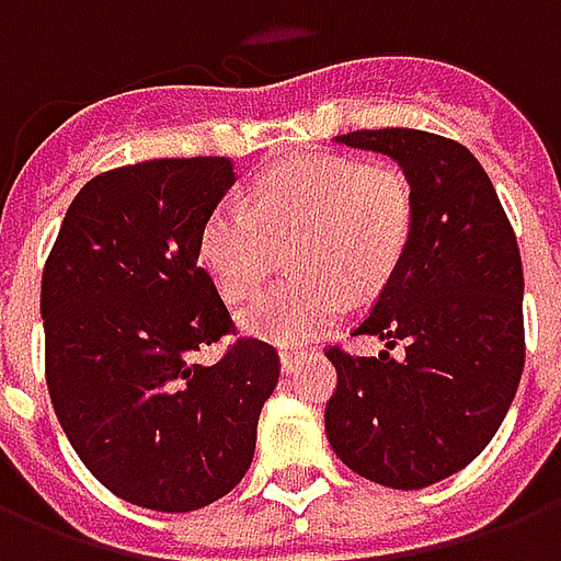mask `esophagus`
Wrapping results in <instances>:
<instances>
[{
  "instance_id": "obj_1",
  "label": "esophagus",
  "mask_w": 561,
  "mask_h": 561,
  "mask_svg": "<svg viewBox=\"0 0 561 561\" xmlns=\"http://www.w3.org/2000/svg\"><path fill=\"white\" fill-rule=\"evenodd\" d=\"M306 352H297V348H282L279 360H282V373H297L300 366L306 364Z\"/></svg>"
}]
</instances>
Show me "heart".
<instances>
[{
	"label": "heart",
	"instance_id": "1",
	"mask_svg": "<svg viewBox=\"0 0 561 561\" xmlns=\"http://www.w3.org/2000/svg\"><path fill=\"white\" fill-rule=\"evenodd\" d=\"M414 228L409 173L388 161L300 156L261 171L249 213L209 209L197 233L201 264L225 300L255 297L279 249L297 282L264 294L243 312V330L279 345L324 336L345 312V291L373 294L400 267Z\"/></svg>",
	"mask_w": 561,
	"mask_h": 561
}]
</instances>
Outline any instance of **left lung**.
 Returning a JSON list of instances; mask_svg holds the SVG:
<instances>
[{
    "label": "left lung",
    "instance_id": "left-lung-1",
    "mask_svg": "<svg viewBox=\"0 0 561 561\" xmlns=\"http://www.w3.org/2000/svg\"><path fill=\"white\" fill-rule=\"evenodd\" d=\"M409 173L414 228L400 267L354 336L378 357L330 345L336 390L324 430L336 457L369 481L421 490L466 469L505 421L526 364L523 261L481 161L417 128L340 135ZM403 345L400 358L389 354Z\"/></svg>",
    "mask_w": 561,
    "mask_h": 561
}]
</instances>
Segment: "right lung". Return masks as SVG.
I'll list each match as a JSON object with an SVG mask.
<instances>
[{"label": "right lung", "mask_w": 561, "mask_h": 561, "mask_svg": "<svg viewBox=\"0 0 561 561\" xmlns=\"http://www.w3.org/2000/svg\"><path fill=\"white\" fill-rule=\"evenodd\" d=\"M233 183L221 156L152 159L92 176L42 276L44 373L83 466L119 499L183 514L252 466L257 414L279 381L270 342L237 333L197 233Z\"/></svg>", "instance_id": "1"}]
</instances>
